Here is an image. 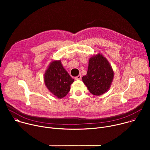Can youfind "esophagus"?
<instances>
[{
	"label": "esophagus",
	"mask_w": 150,
	"mask_h": 150,
	"mask_svg": "<svg viewBox=\"0 0 150 150\" xmlns=\"http://www.w3.org/2000/svg\"><path fill=\"white\" fill-rule=\"evenodd\" d=\"M75 79L76 80H79V79H81V75H79L78 76H76V77L75 78Z\"/></svg>",
	"instance_id": "34e87169"
}]
</instances>
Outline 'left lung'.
<instances>
[{
  "instance_id": "left-lung-1",
  "label": "left lung",
  "mask_w": 150,
  "mask_h": 150,
  "mask_svg": "<svg viewBox=\"0 0 150 150\" xmlns=\"http://www.w3.org/2000/svg\"><path fill=\"white\" fill-rule=\"evenodd\" d=\"M113 77L110 63L102 54L98 53L90 58L87 74L82 79L91 94L100 96L109 90Z\"/></svg>"
}]
</instances>
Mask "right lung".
<instances>
[{
  "label": "right lung",
  "mask_w": 150,
  "mask_h": 150,
  "mask_svg": "<svg viewBox=\"0 0 150 150\" xmlns=\"http://www.w3.org/2000/svg\"><path fill=\"white\" fill-rule=\"evenodd\" d=\"M44 81L49 91L58 98L65 97L74 79L63 68L61 60H53L45 71Z\"/></svg>",
  "instance_id": "add662e5"
}]
</instances>
